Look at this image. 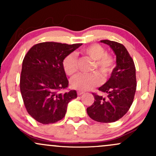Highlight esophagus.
Wrapping results in <instances>:
<instances>
[{"instance_id":"1","label":"esophagus","mask_w":156,"mask_h":156,"mask_svg":"<svg viewBox=\"0 0 156 156\" xmlns=\"http://www.w3.org/2000/svg\"><path fill=\"white\" fill-rule=\"evenodd\" d=\"M83 92H82V91H78L77 92V94H78V95H81V94H83Z\"/></svg>"}]
</instances>
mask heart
Wrapping results in <instances>:
<instances>
[{"instance_id":"heart-1","label":"heart","mask_w":156,"mask_h":156,"mask_svg":"<svg viewBox=\"0 0 156 156\" xmlns=\"http://www.w3.org/2000/svg\"><path fill=\"white\" fill-rule=\"evenodd\" d=\"M84 54L94 60L93 69H98L105 78L112 74L114 68V58L112 55L106 53L105 48L101 44H93L82 50ZM62 68L67 76H73L78 69L77 58L75 53L67 54L62 60ZM103 78L98 72L90 74H79L70 80L71 87L77 90L86 91L100 85Z\"/></svg>"}]
</instances>
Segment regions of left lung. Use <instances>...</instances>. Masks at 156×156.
Listing matches in <instances>:
<instances>
[{
    "mask_svg": "<svg viewBox=\"0 0 156 156\" xmlns=\"http://www.w3.org/2000/svg\"><path fill=\"white\" fill-rule=\"evenodd\" d=\"M113 50L117 57V66L112 76L99 90L107 93V98L92 93L94 103L87 108L89 117L99 122L117 121L128 112L133 103L136 78L133 58L123 44L110 40H101Z\"/></svg>",
    "mask_w": 156,
    "mask_h": 156,
    "instance_id": "1",
    "label": "left lung"
}]
</instances>
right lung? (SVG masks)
I'll list each match as a JSON object with an SVG mask.
<instances>
[{
    "label": "right lung",
    "instance_id": "add662e5",
    "mask_svg": "<svg viewBox=\"0 0 156 156\" xmlns=\"http://www.w3.org/2000/svg\"><path fill=\"white\" fill-rule=\"evenodd\" d=\"M82 44L46 42L32 47L23 61L20 87L27 112L35 120L51 124L63 119L69 102L77 98L68 87L62 60Z\"/></svg>",
    "mask_w": 156,
    "mask_h": 156
}]
</instances>
